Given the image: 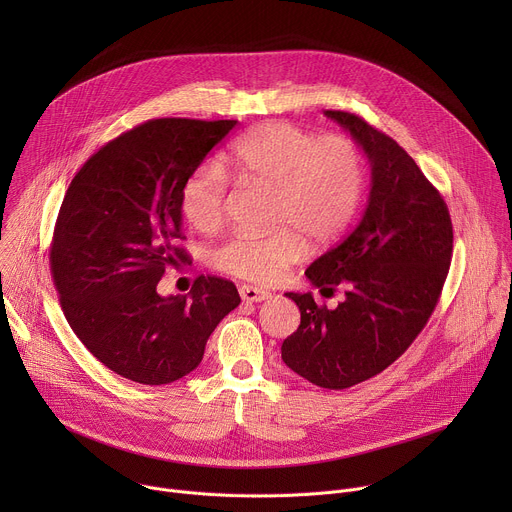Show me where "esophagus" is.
Wrapping results in <instances>:
<instances>
[{
  "mask_svg": "<svg viewBox=\"0 0 512 512\" xmlns=\"http://www.w3.org/2000/svg\"><path fill=\"white\" fill-rule=\"evenodd\" d=\"M239 294L245 302H263V300L271 298L267 289H259V287H253V285H241Z\"/></svg>",
  "mask_w": 512,
  "mask_h": 512,
  "instance_id": "34e87169",
  "label": "esophagus"
}]
</instances>
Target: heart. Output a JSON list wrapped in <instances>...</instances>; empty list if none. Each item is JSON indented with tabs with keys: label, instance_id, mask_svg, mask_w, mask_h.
Here are the masks:
<instances>
[{
	"label": "heart",
	"instance_id": "heart-1",
	"mask_svg": "<svg viewBox=\"0 0 512 512\" xmlns=\"http://www.w3.org/2000/svg\"><path fill=\"white\" fill-rule=\"evenodd\" d=\"M237 180L271 192L269 233H237L212 251V265L225 273L275 281L312 243L336 239L354 218L364 164L356 143L344 135L318 137L291 123H265L243 135L229 154ZM229 184L223 168L204 162L180 190V210L202 231H216L229 214Z\"/></svg>",
	"mask_w": 512,
	"mask_h": 512
}]
</instances>
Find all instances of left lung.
<instances>
[{
	"label": "left lung",
	"mask_w": 512,
	"mask_h": 512,
	"mask_svg": "<svg viewBox=\"0 0 512 512\" xmlns=\"http://www.w3.org/2000/svg\"><path fill=\"white\" fill-rule=\"evenodd\" d=\"M338 121L371 162V196L358 227L318 257L306 277L344 287L334 310L294 294L302 322L281 344L287 367L324 389H348L383 373L427 324L448 277L454 231L448 204L387 133L348 111Z\"/></svg>",
	"instance_id": "obj_1"
}]
</instances>
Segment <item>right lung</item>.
<instances>
[{
  "label": "right lung",
  "instance_id": "add662e5",
  "mask_svg": "<svg viewBox=\"0 0 512 512\" xmlns=\"http://www.w3.org/2000/svg\"><path fill=\"white\" fill-rule=\"evenodd\" d=\"M239 121L162 117L105 143L72 178L50 243L62 312L89 352L141 385L194 371L208 336L241 304L233 281L198 275L188 296H160L180 247V190Z\"/></svg>",
  "mask_w": 512,
  "mask_h": 512
}]
</instances>
